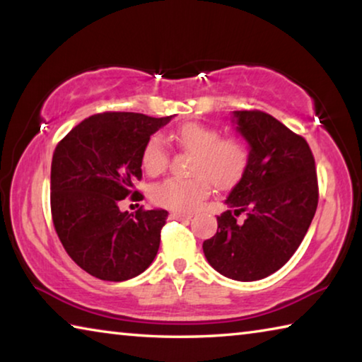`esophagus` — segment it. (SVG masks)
<instances>
[{
  "label": "esophagus",
  "mask_w": 362,
  "mask_h": 362,
  "mask_svg": "<svg viewBox=\"0 0 362 362\" xmlns=\"http://www.w3.org/2000/svg\"><path fill=\"white\" fill-rule=\"evenodd\" d=\"M193 216L192 214H182V212H170V218H179V220H189Z\"/></svg>",
  "instance_id": "esophagus-1"
}]
</instances>
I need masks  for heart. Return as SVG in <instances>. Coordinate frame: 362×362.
<instances>
[{
	"mask_svg": "<svg viewBox=\"0 0 362 362\" xmlns=\"http://www.w3.org/2000/svg\"><path fill=\"white\" fill-rule=\"evenodd\" d=\"M180 148L193 153L189 166L192 179H168L153 188L155 203L173 211H194L211 192V183L228 189L243 179L250 161V150L241 137H222L216 127L185 122L173 132ZM140 163L146 174L158 175L169 164V148L164 139L155 134L146 140Z\"/></svg>",
	"mask_w": 362,
	"mask_h": 362,
	"instance_id": "b5f03b06",
	"label": "heart"
}]
</instances>
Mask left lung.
Returning <instances> with one entry per match:
<instances>
[{"instance_id": "8db88e82", "label": "left lung", "mask_w": 362, "mask_h": 362, "mask_svg": "<svg viewBox=\"0 0 362 362\" xmlns=\"http://www.w3.org/2000/svg\"><path fill=\"white\" fill-rule=\"evenodd\" d=\"M233 115L250 146V161L203 250L223 276L257 281L278 272L298 249L315 217L320 189L313 153L302 136L259 110ZM241 213L247 218L238 223Z\"/></svg>"}]
</instances>
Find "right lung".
<instances>
[{
	"label": "right lung",
	"mask_w": 362,
	"mask_h": 362,
	"mask_svg": "<svg viewBox=\"0 0 362 362\" xmlns=\"http://www.w3.org/2000/svg\"><path fill=\"white\" fill-rule=\"evenodd\" d=\"M173 116L105 112L79 122L57 144L51 164L54 228L71 260L90 276L126 281L155 260L168 211L121 212L142 179L140 153Z\"/></svg>",
	"instance_id": "1"
}]
</instances>
